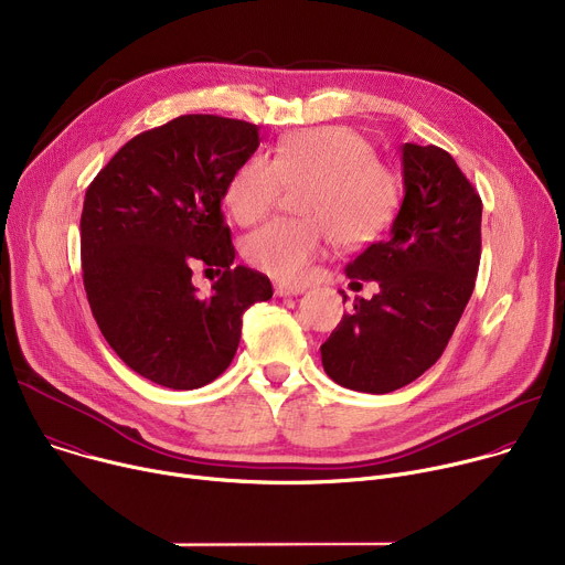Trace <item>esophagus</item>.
Listing matches in <instances>:
<instances>
[{"mask_svg":"<svg viewBox=\"0 0 565 565\" xmlns=\"http://www.w3.org/2000/svg\"><path fill=\"white\" fill-rule=\"evenodd\" d=\"M303 292V286H297V284H277L275 286V295L279 297H292V295H301Z\"/></svg>","mask_w":565,"mask_h":565,"instance_id":"34e87169","label":"esophagus"}]
</instances>
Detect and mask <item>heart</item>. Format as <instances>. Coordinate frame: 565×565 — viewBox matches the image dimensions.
I'll list each match as a JSON object with an SVG mask.
<instances>
[{
	"mask_svg": "<svg viewBox=\"0 0 565 565\" xmlns=\"http://www.w3.org/2000/svg\"><path fill=\"white\" fill-rule=\"evenodd\" d=\"M303 218L275 221L245 241V259L279 281H297L322 256L329 238L340 247L372 243L392 221L401 186L374 158L367 137L344 126L301 128L281 137L273 160L247 158L230 178L225 204L234 221L254 225L273 214L286 186H299Z\"/></svg>",
	"mask_w": 565,
	"mask_h": 565,
	"instance_id": "obj_1",
	"label": "heart"
}]
</instances>
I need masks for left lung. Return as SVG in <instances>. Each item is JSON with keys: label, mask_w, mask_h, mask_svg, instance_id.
<instances>
[{"label": "left lung", "mask_w": 565, "mask_h": 565, "mask_svg": "<svg viewBox=\"0 0 565 565\" xmlns=\"http://www.w3.org/2000/svg\"><path fill=\"white\" fill-rule=\"evenodd\" d=\"M401 167L405 195L390 236L347 266L351 286L374 279L381 290L358 297L320 347L329 379L355 392L387 394L430 370L478 277L482 200L473 184L437 146L403 143Z\"/></svg>", "instance_id": "8db88e82"}]
</instances>
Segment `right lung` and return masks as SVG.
Wrapping results in <instances>:
<instances>
[{
    "mask_svg": "<svg viewBox=\"0 0 565 565\" xmlns=\"http://www.w3.org/2000/svg\"><path fill=\"white\" fill-rule=\"evenodd\" d=\"M259 126L182 115L119 148L85 191L83 284L92 316L139 376L195 390L238 349L243 313L273 297L266 275L234 264L221 202L234 171L259 148ZM218 267L210 296L195 265Z\"/></svg>",
    "mask_w": 565,
    "mask_h": 565,
    "instance_id": "add662e5",
    "label": "right lung"
}]
</instances>
